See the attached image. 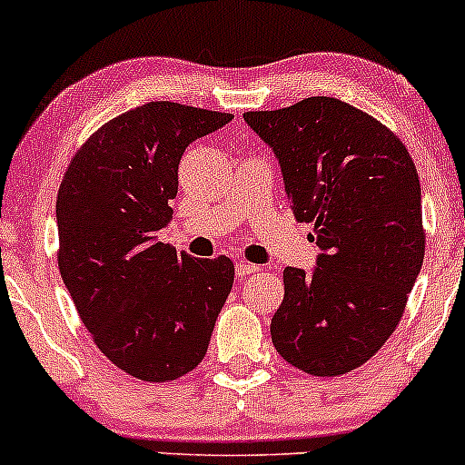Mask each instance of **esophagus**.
<instances>
[{"label": "esophagus", "mask_w": 465, "mask_h": 465, "mask_svg": "<svg viewBox=\"0 0 465 465\" xmlns=\"http://www.w3.org/2000/svg\"><path fill=\"white\" fill-rule=\"evenodd\" d=\"M258 269H260L258 264L247 262V260H238V262H236V273L238 275H251V273H255Z\"/></svg>", "instance_id": "34e87169"}]
</instances>
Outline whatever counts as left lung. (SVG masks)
I'll use <instances>...</instances> for the list:
<instances>
[{
	"mask_svg": "<svg viewBox=\"0 0 465 465\" xmlns=\"http://www.w3.org/2000/svg\"><path fill=\"white\" fill-rule=\"evenodd\" d=\"M244 122L273 148L300 223H312L317 269H284L271 339L286 362L341 376L393 334L424 262L421 190L400 137L339 98L314 95Z\"/></svg>",
	"mask_w": 465,
	"mask_h": 465,
	"instance_id": "8db88e82",
	"label": "left lung"
}]
</instances>
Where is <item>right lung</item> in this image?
Wrapping results in <instances>:
<instances>
[{
    "label": "right lung",
    "instance_id": "1",
    "mask_svg": "<svg viewBox=\"0 0 465 465\" xmlns=\"http://www.w3.org/2000/svg\"><path fill=\"white\" fill-rule=\"evenodd\" d=\"M232 117L168 100L135 106L87 137L58 188L63 282L98 350L140 381L194 370L232 291L227 255L199 260L157 240L181 154Z\"/></svg>",
    "mask_w": 465,
    "mask_h": 465
}]
</instances>
